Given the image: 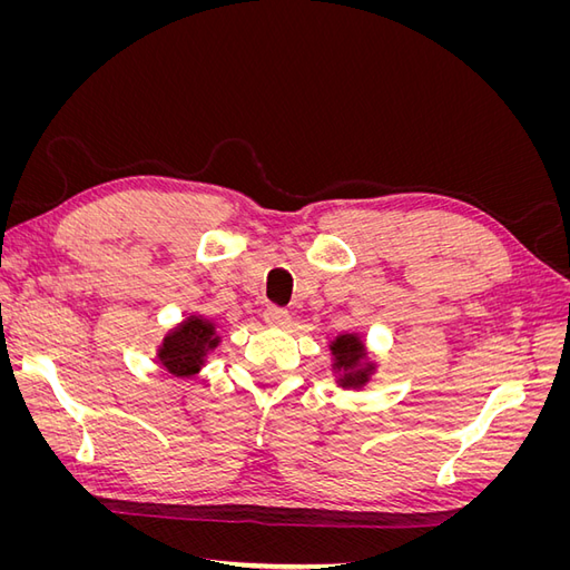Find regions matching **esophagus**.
Wrapping results in <instances>:
<instances>
[{
  "mask_svg": "<svg viewBox=\"0 0 570 570\" xmlns=\"http://www.w3.org/2000/svg\"><path fill=\"white\" fill-rule=\"evenodd\" d=\"M264 321L273 327H283V325L289 323V314H287V308H283V306H266Z\"/></svg>",
  "mask_w": 570,
  "mask_h": 570,
  "instance_id": "esophagus-1",
  "label": "esophagus"
}]
</instances>
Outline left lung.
Returning a JSON list of instances; mask_svg holds the SVG:
<instances>
[{
	"label": "left lung",
	"instance_id": "left-lung-1",
	"mask_svg": "<svg viewBox=\"0 0 570 570\" xmlns=\"http://www.w3.org/2000/svg\"><path fill=\"white\" fill-rule=\"evenodd\" d=\"M333 352L337 356V368H352L361 358V342L354 335H342L333 344ZM364 381H366V371H354L350 377H344L342 383L350 387H358Z\"/></svg>",
	"mask_w": 570,
	"mask_h": 570
}]
</instances>
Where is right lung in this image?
I'll return each instance as SVG.
<instances>
[{"instance_id": "right-lung-1", "label": "right lung", "mask_w": 570, "mask_h": 570, "mask_svg": "<svg viewBox=\"0 0 570 570\" xmlns=\"http://www.w3.org/2000/svg\"><path fill=\"white\" fill-rule=\"evenodd\" d=\"M214 325L202 318H189L174 335H168L161 350V361L174 375H193L202 366L206 347H214Z\"/></svg>"}]
</instances>
